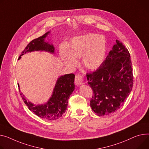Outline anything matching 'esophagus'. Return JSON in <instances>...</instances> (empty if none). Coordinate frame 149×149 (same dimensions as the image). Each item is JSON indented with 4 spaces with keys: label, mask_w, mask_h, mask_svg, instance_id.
<instances>
[{
    "label": "esophagus",
    "mask_w": 149,
    "mask_h": 149,
    "mask_svg": "<svg viewBox=\"0 0 149 149\" xmlns=\"http://www.w3.org/2000/svg\"><path fill=\"white\" fill-rule=\"evenodd\" d=\"M75 83H76V84L79 85V86L83 84L84 83L83 77L79 75H77L75 76Z\"/></svg>",
    "instance_id": "1"
}]
</instances>
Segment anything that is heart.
I'll return each instance as SVG.
<instances>
[{"label": "heart", "mask_w": 149, "mask_h": 149, "mask_svg": "<svg viewBox=\"0 0 149 149\" xmlns=\"http://www.w3.org/2000/svg\"><path fill=\"white\" fill-rule=\"evenodd\" d=\"M107 50V41L103 36L90 33L73 38L69 49L62 48L60 55L64 64L74 68L78 62L76 58L82 56V65L87 69L96 70L104 63Z\"/></svg>", "instance_id": "obj_1"}]
</instances>
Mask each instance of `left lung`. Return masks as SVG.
I'll use <instances>...</instances> for the list:
<instances>
[{
    "label": "left lung",
    "mask_w": 149,
    "mask_h": 149,
    "mask_svg": "<svg viewBox=\"0 0 149 149\" xmlns=\"http://www.w3.org/2000/svg\"><path fill=\"white\" fill-rule=\"evenodd\" d=\"M116 42L101 67L86 75L93 93L90 105L100 116L112 114L120 108L133 87L130 54L122 42Z\"/></svg>",
    "instance_id": "left-lung-1"
}]
</instances>
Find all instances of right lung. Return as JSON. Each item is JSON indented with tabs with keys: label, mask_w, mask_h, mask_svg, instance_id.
I'll return each instance as SVG.
<instances>
[{
	"label": "right lung",
	"mask_w": 149,
	"mask_h": 149,
	"mask_svg": "<svg viewBox=\"0 0 149 149\" xmlns=\"http://www.w3.org/2000/svg\"><path fill=\"white\" fill-rule=\"evenodd\" d=\"M49 33L50 31L32 40L24 48L18 60L23 55L35 51L54 54V45L45 41L46 37ZM74 78L75 75L73 74H65L58 77L51 97L45 104H34L27 100L22 93L20 95L28 108L36 116L47 120H55L61 117L66 110L68 99L75 89Z\"/></svg>",
	"instance_id": "right-lung-1"
}]
</instances>
